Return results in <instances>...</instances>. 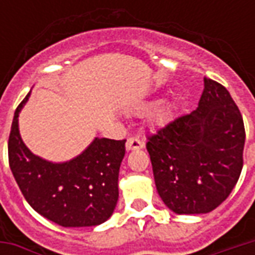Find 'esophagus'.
Segmentation results:
<instances>
[{"label":"esophagus","instance_id":"obj_1","mask_svg":"<svg viewBox=\"0 0 255 255\" xmlns=\"http://www.w3.org/2000/svg\"><path fill=\"white\" fill-rule=\"evenodd\" d=\"M143 147V140L142 139L136 138V136H131L127 139V143H126V149L127 151H132V150H139Z\"/></svg>","mask_w":255,"mask_h":255}]
</instances>
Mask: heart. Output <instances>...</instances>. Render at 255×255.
<instances>
[{
    "mask_svg": "<svg viewBox=\"0 0 255 255\" xmlns=\"http://www.w3.org/2000/svg\"><path fill=\"white\" fill-rule=\"evenodd\" d=\"M149 106L150 105H140V106H138V108H136V111H138V112H143V111H146V109H147ZM164 113H165V109H160V111L155 113V119H160V117L162 116Z\"/></svg>",
    "mask_w": 255,
    "mask_h": 255,
    "instance_id": "b5f03b06",
    "label": "heart"
}]
</instances>
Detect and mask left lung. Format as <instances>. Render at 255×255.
<instances>
[{
  "instance_id": "left-lung-1",
  "label": "left lung",
  "mask_w": 255,
  "mask_h": 255,
  "mask_svg": "<svg viewBox=\"0 0 255 255\" xmlns=\"http://www.w3.org/2000/svg\"><path fill=\"white\" fill-rule=\"evenodd\" d=\"M198 108L147 138L158 195L176 214H203L224 202L243 168L245 126L228 90L203 79Z\"/></svg>"
}]
</instances>
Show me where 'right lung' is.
<instances>
[{
	"mask_svg": "<svg viewBox=\"0 0 255 255\" xmlns=\"http://www.w3.org/2000/svg\"><path fill=\"white\" fill-rule=\"evenodd\" d=\"M14 112L8 142L9 166L25 201L35 212L61 227H95L113 214L119 199V171L126 140L94 138L75 158L52 162L23 142Z\"/></svg>",
	"mask_w": 255,
	"mask_h": 255,
	"instance_id": "1",
	"label": "right lung"
}]
</instances>
